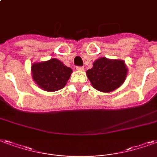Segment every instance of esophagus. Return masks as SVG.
<instances>
[{
	"instance_id": "34e87169",
	"label": "esophagus",
	"mask_w": 157,
	"mask_h": 157,
	"mask_svg": "<svg viewBox=\"0 0 157 157\" xmlns=\"http://www.w3.org/2000/svg\"><path fill=\"white\" fill-rule=\"evenodd\" d=\"M76 69L77 71H84V67H76Z\"/></svg>"
}]
</instances>
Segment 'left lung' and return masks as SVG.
<instances>
[{"mask_svg": "<svg viewBox=\"0 0 157 157\" xmlns=\"http://www.w3.org/2000/svg\"><path fill=\"white\" fill-rule=\"evenodd\" d=\"M128 72L124 61L110 60L106 57L97 59L91 69L86 71L92 86L102 92H111L121 86Z\"/></svg>", "mask_w": 157, "mask_h": 157, "instance_id": "1", "label": "left lung"}]
</instances>
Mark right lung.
I'll list each match as a JSON object with an SVG mask.
<instances>
[{
  "label": "right lung",
  "instance_id": "add662e5",
  "mask_svg": "<svg viewBox=\"0 0 157 157\" xmlns=\"http://www.w3.org/2000/svg\"><path fill=\"white\" fill-rule=\"evenodd\" d=\"M33 81L46 91H56L65 86L72 70L56 58L34 63L31 67Z\"/></svg>",
  "mask_w": 157,
  "mask_h": 157
}]
</instances>
